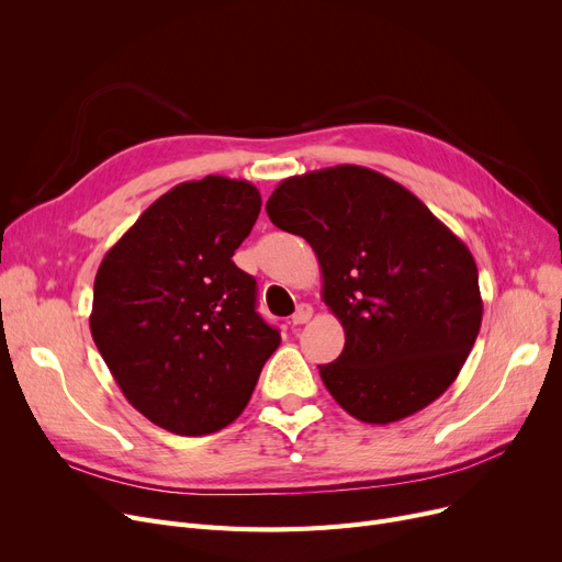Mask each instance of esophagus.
Wrapping results in <instances>:
<instances>
[{
  "label": "esophagus",
  "instance_id": "1",
  "mask_svg": "<svg viewBox=\"0 0 562 562\" xmlns=\"http://www.w3.org/2000/svg\"><path fill=\"white\" fill-rule=\"evenodd\" d=\"M312 314H314V307L307 305V303H303V305H299L296 314L291 316V323H293V326H303V323H307V321L312 318Z\"/></svg>",
  "mask_w": 562,
  "mask_h": 562
}]
</instances>
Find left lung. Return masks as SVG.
<instances>
[{
	"mask_svg": "<svg viewBox=\"0 0 562 562\" xmlns=\"http://www.w3.org/2000/svg\"><path fill=\"white\" fill-rule=\"evenodd\" d=\"M266 214L316 252L346 335L318 373L350 417L401 422L451 387L481 330L479 269L415 193L344 164L286 177Z\"/></svg>",
	"mask_w": 562,
	"mask_h": 562,
	"instance_id": "obj_1",
	"label": "left lung"
}]
</instances>
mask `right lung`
I'll return each instance as SVG.
<instances>
[{
    "mask_svg": "<svg viewBox=\"0 0 562 562\" xmlns=\"http://www.w3.org/2000/svg\"><path fill=\"white\" fill-rule=\"evenodd\" d=\"M261 210L246 180L206 175L155 200L104 255L91 335L125 398L164 430L200 437L248 405L280 335L232 261Z\"/></svg>",
    "mask_w": 562,
    "mask_h": 562,
    "instance_id": "1",
    "label": "right lung"
}]
</instances>
